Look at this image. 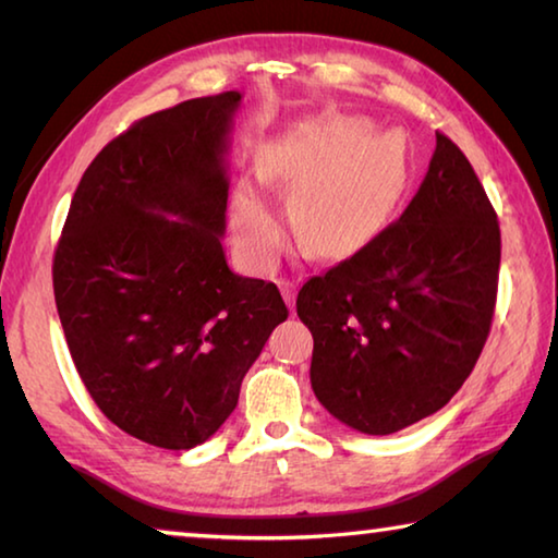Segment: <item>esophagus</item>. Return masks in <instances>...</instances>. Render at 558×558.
I'll list each match as a JSON object with an SVG mask.
<instances>
[{
	"label": "esophagus",
	"mask_w": 558,
	"mask_h": 558,
	"mask_svg": "<svg viewBox=\"0 0 558 558\" xmlns=\"http://www.w3.org/2000/svg\"><path fill=\"white\" fill-rule=\"evenodd\" d=\"M280 292H282V300H286V305L290 307V313H295V282L282 280Z\"/></svg>",
	"instance_id": "34e87169"
}]
</instances>
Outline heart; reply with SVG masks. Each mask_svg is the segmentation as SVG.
Instances as JSON below:
<instances>
[{"label": "heart", "instance_id": "1", "mask_svg": "<svg viewBox=\"0 0 558 558\" xmlns=\"http://www.w3.org/2000/svg\"><path fill=\"white\" fill-rule=\"evenodd\" d=\"M362 120L329 122L268 177L280 179L295 202V231L319 258L347 256L379 231L399 194L403 153L391 135L364 137ZM231 226L251 266L270 268L286 245V229L266 194L253 184L235 189Z\"/></svg>", "mask_w": 558, "mask_h": 558}]
</instances>
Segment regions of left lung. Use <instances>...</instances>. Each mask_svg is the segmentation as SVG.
<instances>
[{
    "instance_id": "left-lung-1",
    "label": "left lung",
    "mask_w": 558,
    "mask_h": 558,
    "mask_svg": "<svg viewBox=\"0 0 558 558\" xmlns=\"http://www.w3.org/2000/svg\"><path fill=\"white\" fill-rule=\"evenodd\" d=\"M499 245L475 169L438 132L401 219L298 292V315L315 339L317 401L366 436L440 411L487 342Z\"/></svg>"
}]
</instances>
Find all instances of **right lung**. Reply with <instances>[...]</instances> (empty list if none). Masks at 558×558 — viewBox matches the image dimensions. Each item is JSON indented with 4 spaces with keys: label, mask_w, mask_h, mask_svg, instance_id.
Masks as SVG:
<instances>
[{
    "label": "right lung",
    "mask_w": 558,
    "mask_h": 558,
    "mask_svg": "<svg viewBox=\"0 0 558 558\" xmlns=\"http://www.w3.org/2000/svg\"><path fill=\"white\" fill-rule=\"evenodd\" d=\"M241 93L135 122L93 159L53 256V295L98 409L165 450L209 440L288 307L235 276L221 239Z\"/></svg>",
    "instance_id": "obj_1"
}]
</instances>
